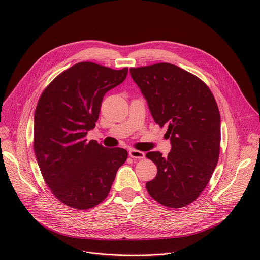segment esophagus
I'll use <instances>...</instances> for the list:
<instances>
[{
	"label": "esophagus",
	"mask_w": 260,
	"mask_h": 260,
	"mask_svg": "<svg viewBox=\"0 0 260 260\" xmlns=\"http://www.w3.org/2000/svg\"><path fill=\"white\" fill-rule=\"evenodd\" d=\"M129 156L133 157V158H138V159H142L145 157V153L140 151V150H137V149H131L129 150Z\"/></svg>",
	"instance_id": "34e87169"
}]
</instances>
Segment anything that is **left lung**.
I'll return each instance as SVG.
<instances>
[{
	"label": "left lung",
	"mask_w": 260,
	"mask_h": 260,
	"mask_svg": "<svg viewBox=\"0 0 260 260\" xmlns=\"http://www.w3.org/2000/svg\"><path fill=\"white\" fill-rule=\"evenodd\" d=\"M129 72L155 123L168 127L172 145L166 157L158 151L146 153L157 167L147 192L164 206L188 205L203 192L219 160L221 119L214 94L198 77L170 63Z\"/></svg>",
	"instance_id": "obj_1"
}]
</instances>
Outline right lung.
<instances>
[{"label":"right lung","instance_id":"1","mask_svg":"<svg viewBox=\"0 0 260 260\" xmlns=\"http://www.w3.org/2000/svg\"><path fill=\"white\" fill-rule=\"evenodd\" d=\"M128 68L80 62L46 87L34 115L33 148L44 181L63 204L88 209L109 195L123 148H106L87 133L95 127L105 94L121 84Z\"/></svg>","mask_w":260,"mask_h":260}]
</instances>
